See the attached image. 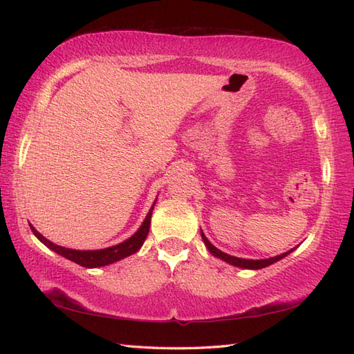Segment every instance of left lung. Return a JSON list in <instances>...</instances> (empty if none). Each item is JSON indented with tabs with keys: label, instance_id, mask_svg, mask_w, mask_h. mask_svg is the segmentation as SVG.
<instances>
[{
	"label": "left lung",
	"instance_id": "1",
	"mask_svg": "<svg viewBox=\"0 0 354 354\" xmlns=\"http://www.w3.org/2000/svg\"><path fill=\"white\" fill-rule=\"evenodd\" d=\"M202 239H204V242L208 248V251L212 252L213 255H216V257H219L222 260H225L227 263H231V265H234L237 268H245V269H261V268H266L269 265H272V263L281 260L283 257H286L289 252H292V250L289 252H284L281 255H277V257H272V259H265V260H246V259H239V257H232V255H228L222 252L221 250H217V248L214 245L209 243V240L205 237L204 232H202Z\"/></svg>",
	"mask_w": 354,
	"mask_h": 354
}]
</instances>
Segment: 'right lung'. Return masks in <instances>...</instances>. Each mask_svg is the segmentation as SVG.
Masks as SVG:
<instances>
[{
	"mask_svg": "<svg viewBox=\"0 0 354 354\" xmlns=\"http://www.w3.org/2000/svg\"><path fill=\"white\" fill-rule=\"evenodd\" d=\"M156 204V201L153 202L152 208L149 209V213L146 216L145 222H142V225L140 227V230L135 232V234L132 237H129L127 240H124L123 243H118L115 246H111V248H104V250H99V251H76V250H70V248H64V246H59V245H55L53 242H50V240L45 239L42 234H39L32 225H30V228H32L33 234L41 240V242L50 248V250H53L57 254H61L62 257L68 259L74 263H77V265L80 266H85V268H99V266H106V265H111V263L114 261H118L122 260L124 257H127V255H132L137 252L141 245L145 243V240L149 234V228H150V217H152V209Z\"/></svg>",
	"mask_w": 354,
	"mask_h": 354,
	"instance_id": "obj_1",
	"label": "right lung"
}]
</instances>
